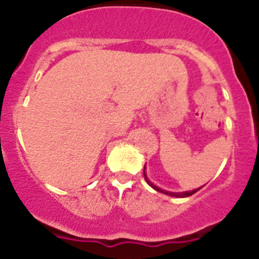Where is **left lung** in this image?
<instances>
[{
  "label": "left lung",
  "instance_id": "8db88e82",
  "mask_svg": "<svg viewBox=\"0 0 259 259\" xmlns=\"http://www.w3.org/2000/svg\"><path fill=\"white\" fill-rule=\"evenodd\" d=\"M145 166H146V164H145ZM145 166H144V178H145L146 183H148V184H149L153 189H155V191H158V192H161V193L167 194V196H171V197H178V198L189 197V196H192V194H194L196 192H198L201 188H202V187H200V188H196V189H193V191H187V192H168V191H164V189L159 188V187H157V185L153 184V183L150 182L149 179H148V175H146V172H145V168H146Z\"/></svg>",
  "mask_w": 259,
  "mask_h": 259
}]
</instances>
